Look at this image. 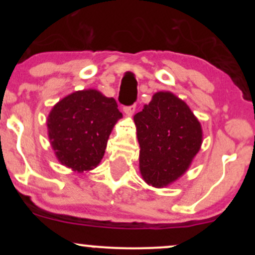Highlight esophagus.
Here are the masks:
<instances>
[{
	"label": "esophagus",
	"mask_w": 255,
	"mask_h": 255,
	"mask_svg": "<svg viewBox=\"0 0 255 255\" xmlns=\"http://www.w3.org/2000/svg\"><path fill=\"white\" fill-rule=\"evenodd\" d=\"M124 111H125L126 115L131 116L134 114V111H135V105H129V107H125L124 108Z\"/></svg>",
	"instance_id": "esophagus-1"
}]
</instances>
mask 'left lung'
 Here are the masks:
<instances>
[{
    "mask_svg": "<svg viewBox=\"0 0 255 255\" xmlns=\"http://www.w3.org/2000/svg\"><path fill=\"white\" fill-rule=\"evenodd\" d=\"M134 122L146 182L160 188L182 176L203 142L201 125L188 105L171 92H157Z\"/></svg>",
    "mask_w": 255,
    "mask_h": 255,
    "instance_id": "1",
    "label": "left lung"
}]
</instances>
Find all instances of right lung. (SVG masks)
<instances>
[{
  "label": "right lung",
  "instance_id": "right-lung-1",
  "mask_svg": "<svg viewBox=\"0 0 255 255\" xmlns=\"http://www.w3.org/2000/svg\"><path fill=\"white\" fill-rule=\"evenodd\" d=\"M121 118L115 99L97 90L77 91L61 99L46 122L51 147L61 164L78 172L96 168Z\"/></svg>",
  "mask_w": 255,
  "mask_h": 255
}]
</instances>
